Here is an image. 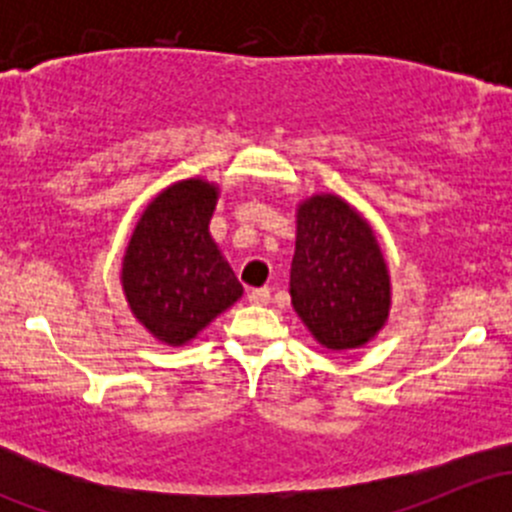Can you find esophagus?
Returning a JSON list of instances; mask_svg holds the SVG:
<instances>
[{
  "label": "esophagus",
  "instance_id": "obj_1",
  "mask_svg": "<svg viewBox=\"0 0 512 512\" xmlns=\"http://www.w3.org/2000/svg\"><path fill=\"white\" fill-rule=\"evenodd\" d=\"M247 299H250L252 304H267L270 302V289L267 287H257V289H250V292H247Z\"/></svg>",
  "mask_w": 512,
  "mask_h": 512
}]
</instances>
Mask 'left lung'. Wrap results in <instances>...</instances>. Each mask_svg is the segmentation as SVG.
Returning a JSON list of instances; mask_svg holds the SVG:
<instances>
[{"label": "left lung", "mask_w": 512, "mask_h": 512, "mask_svg": "<svg viewBox=\"0 0 512 512\" xmlns=\"http://www.w3.org/2000/svg\"><path fill=\"white\" fill-rule=\"evenodd\" d=\"M292 307L322 347H364L389 319L391 280L371 225L339 195L299 203Z\"/></svg>", "instance_id": "obj_1"}]
</instances>
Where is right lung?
<instances>
[{"label":"right lung","instance_id":"obj_1","mask_svg":"<svg viewBox=\"0 0 512 512\" xmlns=\"http://www.w3.org/2000/svg\"><path fill=\"white\" fill-rule=\"evenodd\" d=\"M218 185L178 180L160 190L136 223L121 285L133 317L170 347L198 337L242 297V285L210 237Z\"/></svg>","mask_w":512,"mask_h":512}]
</instances>
